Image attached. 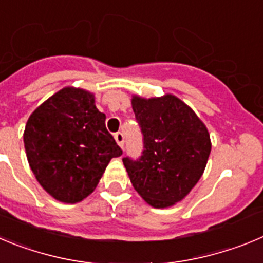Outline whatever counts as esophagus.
<instances>
[{
    "label": "esophagus",
    "mask_w": 263,
    "mask_h": 263,
    "mask_svg": "<svg viewBox=\"0 0 263 263\" xmlns=\"http://www.w3.org/2000/svg\"><path fill=\"white\" fill-rule=\"evenodd\" d=\"M115 139H116V142H117V145L120 146L121 148L124 147V142H125L124 134H122V133H116L115 134Z\"/></svg>",
    "instance_id": "1"
}]
</instances>
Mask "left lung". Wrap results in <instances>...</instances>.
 Masks as SVG:
<instances>
[{
  "label": "left lung",
  "mask_w": 263,
  "mask_h": 263,
  "mask_svg": "<svg viewBox=\"0 0 263 263\" xmlns=\"http://www.w3.org/2000/svg\"><path fill=\"white\" fill-rule=\"evenodd\" d=\"M132 106L145 150L138 160L122 159L130 182L148 205H175L205 170L212 148L208 129L187 104L171 93L150 99L133 95Z\"/></svg>",
  "instance_id": "8db88e82"
}]
</instances>
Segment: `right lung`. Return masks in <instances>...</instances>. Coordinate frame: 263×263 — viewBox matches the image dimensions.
<instances>
[{"label":"right lung","instance_id":"obj_1","mask_svg":"<svg viewBox=\"0 0 263 263\" xmlns=\"http://www.w3.org/2000/svg\"><path fill=\"white\" fill-rule=\"evenodd\" d=\"M95 95L66 87L30 115L23 143L30 168L53 199L67 204L95 191L111 158L122 154Z\"/></svg>","mask_w":263,"mask_h":263}]
</instances>
